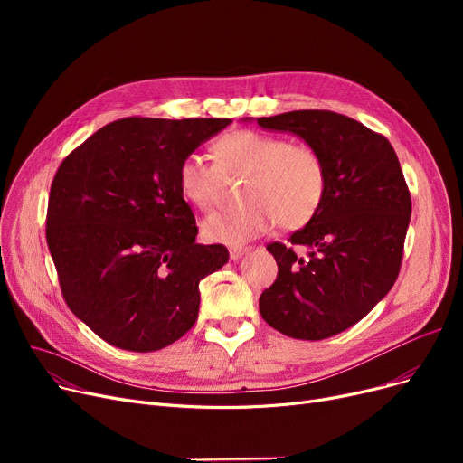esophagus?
Returning a JSON list of instances; mask_svg holds the SVG:
<instances>
[{"label":"esophagus","mask_w":463,"mask_h":463,"mask_svg":"<svg viewBox=\"0 0 463 463\" xmlns=\"http://www.w3.org/2000/svg\"><path fill=\"white\" fill-rule=\"evenodd\" d=\"M250 248H241V246H232V248H229V255H231V259L232 260H238L241 255H244L246 251H248Z\"/></svg>","instance_id":"34e87169"}]
</instances>
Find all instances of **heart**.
<instances>
[{
  "label": "heart",
  "instance_id": "b5f03b06",
  "mask_svg": "<svg viewBox=\"0 0 463 463\" xmlns=\"http://www.w3.org/2000/svg\"><path fill=\"white\" fill-rule=\"evenodd\" d=\"M215 166L199 156H185L176 170L182 197L194 208L208 210L222 197V175L244 176L240 208L213 212L201 231L210 241L238 246L281 229H300L319 212L326 194V166L309 144L283 137L238 129L212 146Z\"/></svg>",
  "mask_w": 463,
  "mask_h": 463
}]
</instances>
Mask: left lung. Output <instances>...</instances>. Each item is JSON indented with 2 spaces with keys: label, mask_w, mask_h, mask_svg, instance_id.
<instances>
[{
  "label": "left lung",
  "mask_w": 463,
  "mask_h": 463,
  "mask_svg": "<svg viewBox=\"0 0 463 463\" xmlns=\"http://www.w3.org/2000/svg\"><path fill=\"white\" fill-rule=\"evenodd\" d=\"M257 124L300 137L321 154L328 178L311 222L288 246H266L278 278L259 298L260 315L295 339L335 335L366 317L400 274L411 194L398 156L383 135L330 110H293Z\"/></svg>",
  "instance_id": "1"
}]
</instances>
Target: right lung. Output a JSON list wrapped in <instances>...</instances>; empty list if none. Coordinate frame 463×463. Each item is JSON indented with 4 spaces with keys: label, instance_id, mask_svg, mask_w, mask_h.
Returning <instances> with one entry per match:
<instances>
[{
    "label": "right lung",
    "instance_id": "1",
    "mask_svg": "<svg viewBox=\"0 0 463 463\" xmlns=\"http://www.w3.org/2000/svg\"><path fill=\"white\" fill-rule=\"evenodd\" d=\"M231 121L116 119L61 161L46 244L69 309L107 344L159 351L197 321L199 283L229 251L194 241L199 229L176 170Z\"/></svg>",
    "mask_w": 463,
    "mask_h": 463
}]
</instances>
